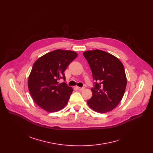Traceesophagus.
I'll return each instance as SVG.
<instances>
[{
    "instance_id": "34e87169",
    "label": "esophagus",
    "mask_w": 153,
    "mask_h": 153,
    "mask_svg": "<svg viewBox=\"0 0 153 153\" xmlns=\"http://www.w3.org/2000/svg\"><path fill=\"white\" fill-rule=\"evenodd\" d=\"M77 89L80 91H83L85 89V87H82V88H80V87H77Z\"/></svg>"
}]
</instances>
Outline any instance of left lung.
<instances>
[{
  "mask_svg": "<svg viewBox=\"0 0 153 153\" xmlns=\"http://www.w3.org/2000/svg\"><path fill=\"white\" fill-rule=\"evenodd\" d=\"M92 71L93 95L87 100L95 111L105 113L115 108L121 101L126 86L123 65L113 55L96 50L83 53Z\"/></svg>",
  "mask_w": 153,
  "mask_h": 153,
  "instance_id": "left-lung-1",
  "label": "left lung"
}]
</instances>
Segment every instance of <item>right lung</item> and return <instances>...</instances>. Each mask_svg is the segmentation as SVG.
Segmentation results:
<instances>
[{"label": "right lung", "mask_w": 153, "mask_h": 153, "mask_svg": "<svg viewBox=\"0 0 153 153\" xmlns=\"http://www.w3.org/2000/svg\"><path fill=\"white\" fill-rule=\"evenodd\" d=\"M74 51L57 50L40 57L34 63L28 78V89L38 106L50 112L65 106L73 91L65 83V70L77 57Z\"/></svg>", "instance_id": "1"}]
</instances>
